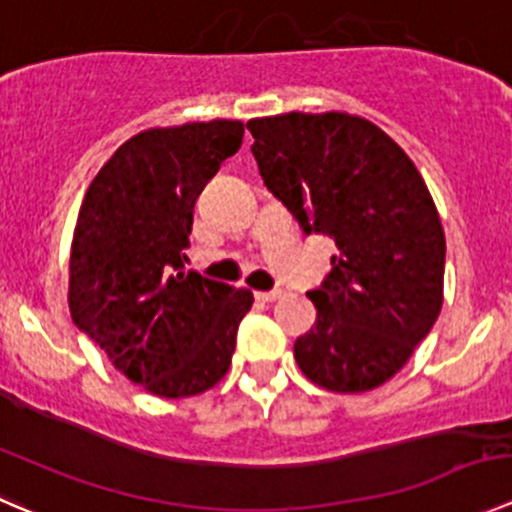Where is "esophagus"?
Wrapping results in <instances>:
<instances>
[{
  "mask_svg": "<svg viewBox=\"0 0 512 512\" xmlns=\"http://www.w3.org/2000/svg\"><path fill=\"white\" fill-rule=\"evenodd\" d=\"M281 296H283L281 288H273V291H258V293H256L258 301H266V303L278 301V298H281Z\"/></svg>",
  "mask_w": 512,
  "mask_h": 512,
  "instance_id": "1",
  "label": "esophagus"
}]
</instances>
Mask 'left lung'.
<instances>
[{"instance_id":"obj_1","label":"left lung","mask_w":512,"mask_h":512,"mask_svg":"<svg viewBox=\"0 0 512 512\" xmlns=\"http://www.w3.org/2000/svg\"><path fill=\"white\" fill-rule=\"evenodd\" d=\"M246 129L266 189L306 234L338 246L326 281L308 291L316 323L293 343L298 368L333 393L383 386L443 306L445 234L426 181L361 116L291 111Z\"/></svg>"}]
</instances>
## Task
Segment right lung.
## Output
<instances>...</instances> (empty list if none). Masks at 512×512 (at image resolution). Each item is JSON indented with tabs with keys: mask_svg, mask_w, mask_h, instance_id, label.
<instances>
[{
	"mask_svg": "<svg viewBox=\"0 0 512 512\" xmlns=\"http://www.w3.org/2000/svg\"><path fill=\"white\" fill-rule=\"evenodd\" d=\"M244 124L146 129L114 151L86 189L69 258L72 321L116 371L161 398L226 376L254 293L184 273L194 204Z\"/></svg>",
	"mask_w": 512,
	"mask_h": 512,
	"instance_id": "add662e5",
	"label": "right lung"
}]
</instances>
